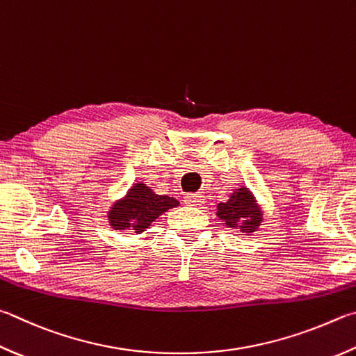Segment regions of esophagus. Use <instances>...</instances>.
Segmentation results:
<instances>
[{
    "mask_svg": "<svg viewBox=\"0 0 356 356\" xmlns=\"http://www.w3.org/2000/svg\"><path fill=\"white\" fill-rule=\"evenodd\" d=\"M204 195L202 193H188V195H185V204H188L191 207H199L204 204Z\"/></svg>",
    "mask_w": 356,
    "mask_h": 356,
    "instance_id": "esophagus-1",
    "label": "esophagus"
}]
</instances>
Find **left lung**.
Wrapping results in <instances>:
<instances>
[{
  "label": "left lung",
  "instance_id": "1",
  "mask_svg": "<svg viewBox=\"0 0 356 356\" xmlns=\"http://www.w3.org/2000/svg\"><path fill=\"white\" fill-rule=\"evenodd\" d=\"M218 218L230 229H240L252 234L263 221V211L258 207L254 195L249 188L241 186L230 195L227 202L218 204Z\"/></svg>",
  "mask_w": 356,
  "mask_h": 356
}]
</instances>
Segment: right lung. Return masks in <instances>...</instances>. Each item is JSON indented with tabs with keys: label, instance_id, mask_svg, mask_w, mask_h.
Masks as SVG:
<instances>
[{
	"label": "right lung",
	"instance_id": "1",
	"mask_svg": "<svg viewBox=\"0 0 356 356\" xmlns=\"http://www.w3.org/2000/svg\"><path fill=\"white\" fill-rule=\"evenodd\" d=\"M174 207H179L177 199L156 195L145 184H134L127 195L111 207L107 218L115 230H135V234H141Z\"/></svg>",
	"mask_w": 356,
	"mask_h": 356
}]
</instances>
